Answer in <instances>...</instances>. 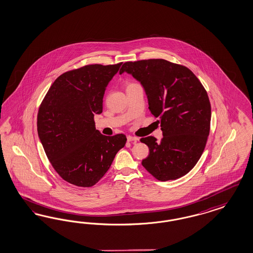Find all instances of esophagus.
<instances>
[{
  "label": "esophagus",
  "mask_w": 253,
  "mask_h": 253,
  "mask_svg": "<svg viewBox=\"0 0 253 253\" xmlns=\"http://www.w3.org/2000/svg\"><path fill=\"white\" fill-rule=\"evenodd\" d=\"M127 140H128V142H136V141L139 140V138H138V137H135V136L128 135V136H127Z\"/></svg>",
  "instance_id": "obj_1"
}]
</instances>
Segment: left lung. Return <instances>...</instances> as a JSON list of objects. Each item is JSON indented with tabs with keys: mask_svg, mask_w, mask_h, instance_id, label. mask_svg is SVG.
<instances>
[{
	"mask_svg": "<svg viewBox=\"0 0 253 253\" xmlns=\"http://www.w3.org/2000/svg\"><path fill=\"white\" fill-rule=\"evenodd\" d=\"M138 80L148 96V109L159 118L163 138L140 141L149 148L142 166L161 181L188 174L199 161L210 130L208 92L191 70L163 59L127 61L120 75Z\"/></svg>",
	"mask_w": 253,
	"mask_h": 253,
	"instance_id": "8db88e82",
	"label": "left lung"
}]
</instances>
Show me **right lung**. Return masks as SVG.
Masks as SVG:
<instances>
[{"label": "right lung", "mask_w": 253, "mask_h": 253, "mask_svg": "<svg viewBox=\"0 0 253 253\" xmlns=\"http://www.w3.org/2000/svg\"><path fill=\"white\" fill-rule=\"evenodd\" d=\"M122 64H90L63 73L39 107L37 131L44 152L61 178L73 185H95L125 146L124 134L104 135L94 122V115L103 112L105 88Z\"/></svg>", "instance_id": "add662e5"}]
</instances>
